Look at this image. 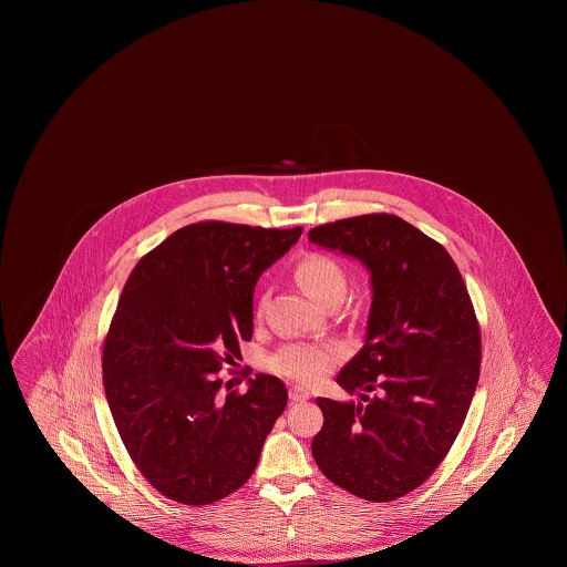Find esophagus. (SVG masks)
I'll return each instance as SVG.
<instances>
[{
	"label": "esophagus",
	"instance_id": "1",
	"mask_svg": "<svg viewBox=\"0 0 567 567\" xmlns=\"http://www.w3.org/2000/svg\"><path fill=\"white\" fill-rule=\"evenodd\" d=\"M289 398H291V402H306V400H310V391H306L303 386H291Z\"/></svg>",
	"mask_w": 567,
	"mask_h": 567
}]
</instances>
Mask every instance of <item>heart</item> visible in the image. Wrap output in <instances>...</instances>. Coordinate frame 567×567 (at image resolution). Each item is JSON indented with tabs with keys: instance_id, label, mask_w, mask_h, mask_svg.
<instances>
[{
	"instance_id": "1",
	"label": "heart",
	"mask_w": 567,
	"mask_h": 567,
	"mask_svg": "<svg viewBox=\"0 0 567 567\" xmlns=\"http://www.w3.org/2000/svg\"><path fill=\"white\" fill-rule=\"evenodd\" d=\"M297 285L317 303L347 293V274L324 255H308L296 268ZM340 352L327 344H289L270 359V368L282 377L312 384L336 365Z\"/></svg>"
}]
</instances>
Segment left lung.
<instances>
[{
  "label": "left lung",
  "instance_id": "1",
  "mask_svg": "<svg viewBox=\"0 0 567 567\" xmlns=\"http://www.w3.org/2000/svg\"><path fill=\"white\" fill-rule=\"evenodd\" d=\"M308 240L361 261L372 306L365 344L338 374L359 402L319 398L312 455L324 476L368 502L423 485L446 457L481 374V329L455 261L395 215L352 216Z\"/></svg>",
  "mask_w": 567,
  "mask_h": 567
}]
</instances>
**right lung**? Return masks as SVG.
I'll return each instance as SVG.
<instances>
[{
	"label": "right lung",
	"mask_w": 567,
	"mask_h": 567,
	"mask_svg": "<svg viewBox=\"0 0 567 567\" xmlns=\"http://www.w3.org/2000/svg\"><path fill=\"white\" fill-rule=\"evenodd\" d=\"M301 236L206 220L144 255L104 342V389L121 440L165 497L206 506L250 478L287 408L280 378L257 374L220 398L216 372L252 336L259 276Z\"/></svg>",
	"instance_id": "1"
}]
</instances>
